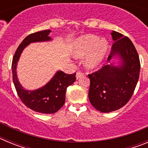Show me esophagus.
Here are the masks:
<instances>
[{
    "instance_id": "obj_1",
    "label": "esophagus",
    "mask_w": 148,
    "mask_h": 148,
    "mask_svg": "<svg viewBox=\"0 0 148 148\" xmlns=\"http://www.w3.org/2000/svg\"><path fill=\"white\" fill-rule=\"evenodd\" d=\"M84 75V73L83 72H82V71L77 72V73H76V78H77V79H78V78H80L82 76H83Z\"/></svg>"
}]
</instances>
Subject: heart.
<instances>
[{
  "instance_id": "b5f03b06",
  "label": "heart",
  "mask_w": 148,
  "mask_h": 148,
  "mask_svg": "<svg viewBox=\"0 0 148 148\" xmlns=\"http://www.w3.org/2000/svg\"><path fill=\"white\" fill-rule=\"evenodd\" d=\"M108 50L109 43L105 38L99 39L96 35H87L77 39L72 52L77 58H82L89 53L85 65L87 68L94 69L102 63Z\"/></svg>"
}]
</instances>
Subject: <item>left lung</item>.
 Listing matches in <instances>:
<instances>
[{
    "label": "left lung",
    "mask_w": 148,
    "mask_h": 148,
    "mask_svg": "<svg viewBox=\"0 0 148 148\" xmlns=\"http://www.w3.org/2000/svg\"><path fill=\"white\" fill-rule=\"evenodd\" d=\"M113 40L110 61L119 56L121 64L104 65L89 74V99L96 110L102 113L117 110L125 106L133 95L139 78L140 61L131 40L122 34L113 31Z\"/></svg>",
    "instance_id": "1"
}]
</instances>
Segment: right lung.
I'll list each match as a JSON object with an SVG mask.
<instances>
[{"instance_id":"right-lung-1","label":"right lung","mask_w":148,"mask_h":148,"mask_svg":"<svg viewBox=\"0 0 148 148\" xmlns=\"http://www.w3.org/2000/svg\"><path fill=\"white\" fill-rule=\"evenodd\" d=\"M50 30H43L30 34L18 46L12 63V79L18 96L22 102L32 110L40 113L50 114L59 110L65 102L66 88L76 81L75 73L66 74L58 71L45 86L35 90H27L20 84L17 78L16 66L22 51L30 43L50 40Z\"/></svg>"}]
</instances>
